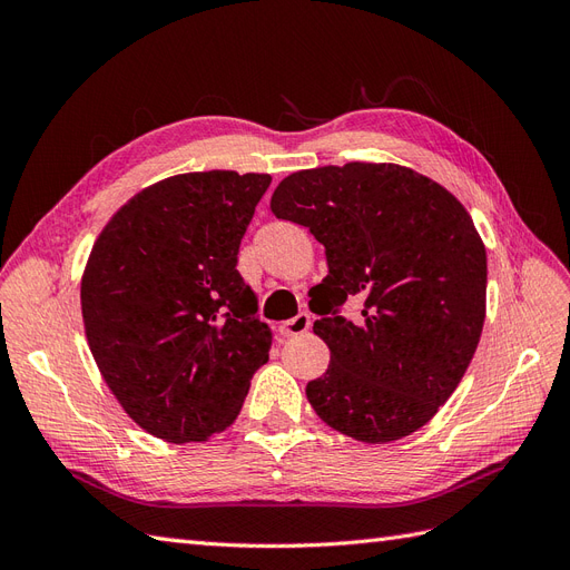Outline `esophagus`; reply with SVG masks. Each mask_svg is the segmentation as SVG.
Masks as SVG:
<instances>
[{"instance_id":"1","label":"esophagus","mask_w":570,"mask_h":570,"mask_svg":"<svg viewBox=\"0 0 570 570\" xmlns=\"http://www.w3.org/2000/svg\"><path fill=\"white\" fill-rule=\"evenodd\" d=\"M308 327H312V316H308L306 312H302V314H297L295 318H289V321H283L281 325H278V331H281V335L283 337H297V335H304Z\"/></svg>"}]
</instances>
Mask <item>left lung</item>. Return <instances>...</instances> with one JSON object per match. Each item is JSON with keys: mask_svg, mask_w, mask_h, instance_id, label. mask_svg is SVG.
Masks as SVG:
<instances>
[{"mask_svg": "<svg viewBox=\"0 0 570 570\" xmlns=\"http://www.w3.org/2000/svg\"><path fill=\"white\" fill-rule=\"evenodd\" d=\"M271 212L308 228L327 275L312 292L331 350L306 385L318 419L358 442L416 433L450 400L485 323L488 256L463 204L416 170L352 161L287 176ZM347 298L356 320L338 316Z\"/></svg>", "mask_w": 570, "mask_h": 570, "instance_id": "1", "label": "left lung"}]
</instances>
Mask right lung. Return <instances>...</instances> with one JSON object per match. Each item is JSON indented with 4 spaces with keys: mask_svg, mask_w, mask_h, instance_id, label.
Returning <instances> with one entry per match:
<instances>
[{
    "mask_svg": "<svg viewBox=\"0 0 570 570\" xmlns=\"http://www.w3.org/2000/svg\"><path fill=\"white\" fill-rule=\"evenodd\" d=\"M268 174L204 170L154 183L99 233L80 283L99 373L149 435L185 444L226 430L271 327L237 271Z\"/></svg>",
    "mask_w": 570,
    "mask_h": 570,
    "instance_id": "right-lung-1",
    "label": "right lung"
}]
</instances>
